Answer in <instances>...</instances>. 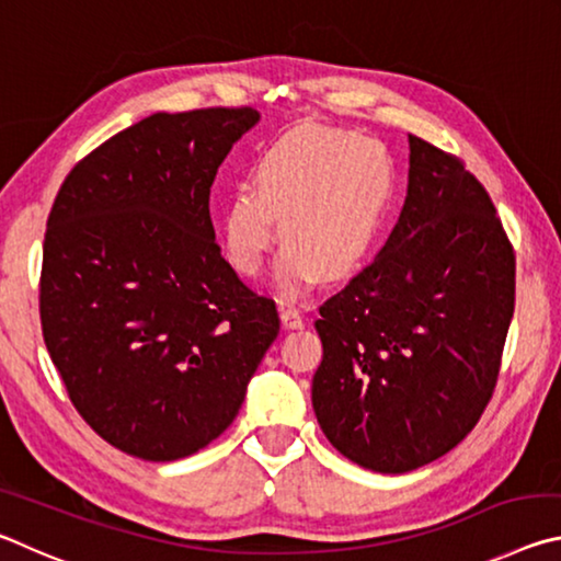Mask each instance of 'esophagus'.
Listing matches in <instances>:
<instances>
[{"label":"esophagus","instance_id":"obj_1","mask_svg":"<svg viewBox=\"0 0 561 561\" xmlns=\"http://www.w3.org/2000/svg\"><path fill=\"white\" fill-rule=\"evenodd\" d=\"M279 317H282V327L284 329H301L304 327V317L299 314V309L282 307L279 309Z\"/></svg>","mask_w":561,"mask_h":561}]
</instances>
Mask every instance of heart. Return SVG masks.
Returning <instances> with one entry per match:
<instances>
[{
    "label": "heart",
    "mask_w": 561,
    "mask_h": 561,
    "mask_svg": "<svg viewBox=\"0 0 561 561\" xmlns=\"http://www.w3.org/2000/svg\"><path fill=\"white\" fill-rule=\"evenodd\" d=\"M252 180L254 190L234 187L225 203V257L257 274L282 232L274 282L294 297L321 274L341 279L366 262L388 215L393 165L378 140L304 123L264 150Z\"/></svg>",
    "instance_id": "obj_1"
}]
</instances>
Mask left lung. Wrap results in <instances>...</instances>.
Instances as JSON below:
<instances>
[{"instance_id":"obj_1","label":"left lung","mask_w":561,"mask_h":561,"mask_svg":"<svg viewBox=\"0 0 561 561\" xmlns=\"http://www.w3.org/2000/svg\"><path fill=\"white\" fill-rule=\"evenodd\" d=\"M408 195L371 267L321 304L311 381L321 431L360 468L401 474L453 450L497 381L515 252L460 158L408 136Z\"/></svg>"}]
</instances>
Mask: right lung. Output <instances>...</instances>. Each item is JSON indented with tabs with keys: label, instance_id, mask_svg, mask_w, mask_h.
Wrapping results in <instances>:
<instances>
[{
	"label": "right lung",
	"instance_id": "obj_1",
	"mask_svg": "<svg viewBox=\"0 0 561 561\" xmlns=\"http://www.w3.org/2000/svg\"><path fill=\"white\" fill-rule=\"evenodd\" d=\"M254 108L153 113L76 165L44 237L42 331L71 403L113 448L170 462L213 443L279 334L225 262L217 168Z\"/></svg>",
	"mask_w": 561,
	"mask_h": 561
}]
</instances>
